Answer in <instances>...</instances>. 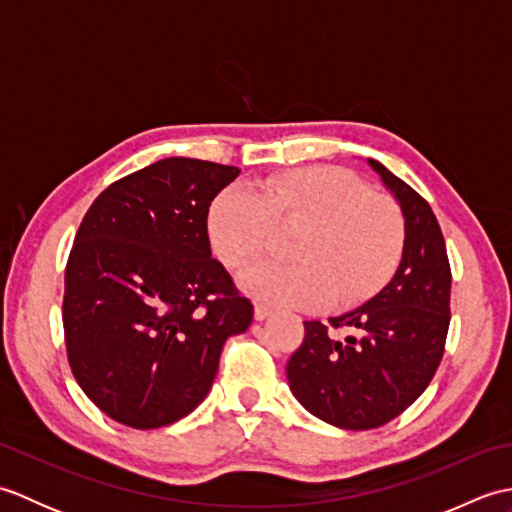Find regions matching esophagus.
Masks as SVG:
<instances>
[{
  "label": "esophagus",
  "instance_id": "esophagus-1",
  "mask_svg": "<svg viewBox=\"0 0 512 512\" xmlns=\"http://www.w3.org/2000/svg\"><path fill=\"white\" fill-rule=\"evenodd\" d=\"M270 306H264V303H255V319L257 321H264V319H268L270 317Z\"/></svg>",
  "mask_w": 512,
  "mask_h": 512
}]
</instances>
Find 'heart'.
<instances>
[{
    "label": "heart",
    "mask_w": 512,
    "mask_h": 512,
    "mask_svg": "<svg viewBox=\"0 0 512 512\" xmlns=\"http://www.w3.org/2000/svg\"><path fill=\"white\" fill-rule=\"evenodd\" d=\"M303 226L290 244L295 262H264L242 277V288L277 306L343 308L383 288L405 253L407 224L389 195L372 193L339 167L279 173L257 193L233 184L209 209V237L233 270L257 262L273 244L275 226Z\"/></svg>",
    "instance_id": "1"
}]
</instances>
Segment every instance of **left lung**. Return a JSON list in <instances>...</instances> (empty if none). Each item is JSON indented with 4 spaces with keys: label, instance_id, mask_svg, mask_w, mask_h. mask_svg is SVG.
Returning <instances> with one entry per match:
<instances>
[{
    "label": "left lung",
    "instance_id": "left-lung-1",
    "mask_svg": "<svg viewBox=\"0 0 512 512\" xmlns=\"http://www.w3.org/2000/svg\"><path fill=\"white\" fill-rule=\"evenodd\" d=\"M400 204L407 244L389 284L361 308L306 321L290 356V391L312 416L341 429L383 427L416 400L442 361L451 310V266L429 202L367 158ZM336 329H345L343 340Z\"/></svg>",
    "mask_w": 512,
    "mask_h": 512
}]
</instances>
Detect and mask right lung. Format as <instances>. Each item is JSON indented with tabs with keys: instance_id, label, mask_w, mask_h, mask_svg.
Masks as SVG:
<instances>
[{
	"instance_id": "right-lung-1",
	"label": "right lung",
	"mask_w": 512,
	"mask_h": 512,
	"mask_svg": "<svg viewBox=\"0 0 512 512\" xmlns=\"http://www.w3.org/2000/svg\"><path fill=\"white\" fill-rule=\"evenodd\" d=\"M237 167L165 158L110 184L65 266L63 332L76 383L132 429L176 422L209 394L228 336L253 321L211 259L206 217Z\"/></svg>"
}]
</instances>
